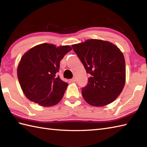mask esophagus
<instances>
[{
	"mask_svg": "<svg viewBox=\"0 0 147 147\" xmlns=\"http://www.w3.org/2000/svg\"><path fill=\"white\" fill-rule=\"evenodd\" d=\"M71 81L72 82H76V78H72V79L71 80Z\"/></svg>",
	"mask_w": 147,
	"mask_h": 147,
	"instance_id": "1",
	"label": "esophagus"
}]
</instances>
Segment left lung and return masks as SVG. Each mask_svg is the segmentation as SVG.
<instances>
[{
  "mask_svg": "<svg viewBox=\"0 0 147 147\" xmlns=\"http://www.w3.org/2000/svg\"><path fill=\"white\" fill-rule=\"evenodd\" d=\"M73 51L90 74L82 96L92 106L102 107L114 101L125 85L124 55L117 46L97 39L72 45Z\"/></svg>",
  "mask_w": 147,
  "mask_h": 147,
  "instance_id": "left-lung-1",
  "label": "left lung"
}]
</instances>
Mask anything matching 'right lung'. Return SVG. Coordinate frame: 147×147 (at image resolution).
Returning <instances> with one entry per match:
<instances>
[{"label": "right lung", "mask_w": 147, "mask_h": 147, "mask_svg": "<svg viewBox=\"0 0 147 147\" xmlns=\"http://www.w3.org/2000/svg\"><path fill=\"white\" fill-rule=\"evenodd\" d=\"M72 48L42 43L24 54L18 66V78L24 94L30 101L44 107L61 101L68 86L57 76L60 62Z\"/></svg>", "instance_id": "1"}]
</instances>
